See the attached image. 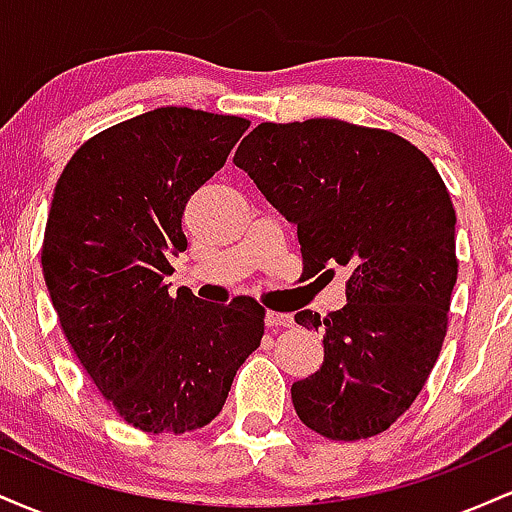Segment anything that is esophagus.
<instances>
[{"label":"esophagus","instance_id":"34e87169","mask_svg":"<svg viewBox=\"0 0 512 512\" xmlns=\"http://www.w3.org/2000/svg\"><path fill=\"white\" fill-rule=\"evenodd\" d=\"M264 325H267L269 330L279 332L284 330V327H293V317L289 313H274V310H269V313L264 315Z\"/></svg>","mask_w":512,"mask_h":512}]
</instances>
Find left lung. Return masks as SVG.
I'll list each match as a JSON object with an SVG mask.
<instances>
[{
  "label": "left lung",
  "mask_w": 512,
  "mask_h": 512,
  "mask_svg": "<svg viewBox=\"0 0 512 512\" xmlns=\"http://www.w3.org/2000/svg\"><path fill=\"white\" fill-rule=\"evenodd\" d=\"M233 163L298 228L305 272L351 269L342 310L296 313L325 342L320 370L291 385L298 419L332 440L378 436L411 407L448 332L457 219L445 182L407 139L330 117L262 122Z\"/></svg>",
  "instance_id": "left-lung-1"
}]
</instances>
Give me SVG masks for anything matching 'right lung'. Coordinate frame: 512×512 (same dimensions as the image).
I'll use <instances>...</instances> for the list:
<instances>
[{
  "label": "right lung",
  "mask_w": 512,
  "mask_h": 512,
  "mask_svg": "<svg viewBox=\"0 0 512 512\" xmlns=\"http://www.w3.org/2000/svg\"><path fill=\"white\" fill-rule=\"evenodd\" d=\"M248 127L243 117L156 108L88 139L57 180L45 284L81 366L139 431L207 426L260 346V303L173 298L166 284L187 248V202Z\"/></svg>",
  "instance_id": "right-lung-1"
}]
</instances>
